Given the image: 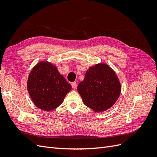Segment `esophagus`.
<instances>
[{
    "mask_svg": "<svg viewBox=\"0 0 157 157\" xmlns=\"http://www.w3.org/2000/svg\"><path fill=\"white\" fill-rule=\"evenodd\" d=\"M72 88H73V90H76L77 89V84H76V82H73L72 83Z\"/></svg>",
    "mask_w": 157,
    "mask_h": 157,
    "instance_id": "34e87169",
    "label": "esophagus"
}]
</instances>
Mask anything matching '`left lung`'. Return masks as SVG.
I'll return each mask as SVG.
<instances>
[{"label": "left lung", "mask_w": 157, "mask_h": 157, "mask_svg": "<svg viewBox=\"0 0 157 157\" xmlns=\"http://www.w3.org/2000/svg\"><path fill=\"white\" fill-rule=\"evenodd\" d=\"M77 90L85 105L100 113L115 103L120 96L121 85L114 70L100 63L87 70Z\"/></svg>", "instance_id": "1"}]
</instances>
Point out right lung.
I'll return each mask as SVG.
<instances>
[{
	"label": "right lung",
	"instance_id": "right-lung-1",
	"mask_svg": "<svg viewBox=\"0 0 157 157\" xmlns=\"http://www.w3.org/2000/svg\"><path fill=\"white\" fill-rule=\"evenodd\" d=\"M71 90L56 67L48 61H40L33 68L27 80V90L35 105L50 111L63 103Z\"/></svg>",
	"mask_w": 157,
	"mask_h": 157
}]
</instances>
